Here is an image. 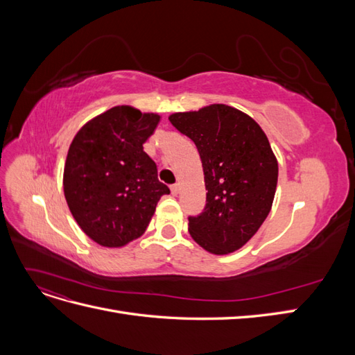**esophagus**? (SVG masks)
<instances>
[{"label": "esophagus", "mask_w": 355, "mask_h": 355, "mask_svg": "<svg viewBox=\"0 0 355 355\" xmlns=\"http://www.w3.org/2000/svg\"><path fill=\"white\" fill-rule=\"evenodd\" d=\"M170 191H171V194H173V196H178V194H179V191H180V187H179V185L170 187Z\"/></svg>", "instance_id": "obj_1"}]
</instances>
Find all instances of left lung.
<instances>
[{"mask_svg": "<svg viewBox=\"0 0 355 355\" xmlns=\"http://www.w3.org/2000/svg\"><path fill=\"white\" fill-rule=\"evenodd\" d=\"M196 144L204 171L206 207L189 218L191 237L213 254L249 241L271 211L278 163L266 135L250 115L223 103L168 116Z\"/></svg>", "mask_w": 355, "mask_h": 355, "instance_id": "obj_1", "label": "left lung"}]
</instances>
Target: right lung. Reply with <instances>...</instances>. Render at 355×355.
I'll return each instance as SVG.
<instances>
[{
  "instance_id": "right-lung-1",
  "label": "right lung",
  "mask_w": 355,
  "mask_h": 355,
  "mask_svg": "<svg viewBox=\"0 0 355 355\" xmlns=\"http://www.w3.org/2000/svg\"><path fill=\"white\" fill-rule=\"evenodd\" d=\"M161 120L121 105L85 123L72 139L63 168V192L73 219L103 247L141 237L161 196L157 164L144 151Z\"/></svg>"
}]
</instances>
